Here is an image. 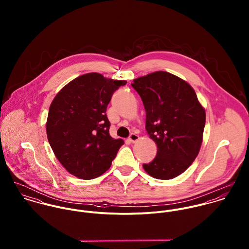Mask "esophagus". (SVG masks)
<instances>
[{
    "label": "esophagus",
    "instance_id": "34e87169",
    "mask_svg": "<svg viewBox=\"0 0 249 249\" xmlns=\"http://www.w3.org/2000/svg\"><path fill=\"white\" fill-rule=\"evenodd\" d=\"M128 139H129V141L131 142H137L139 140V136L137 134H135V133H131Z\"/></svg>",
    "mask_w": 249,
    "mask_h": 249
}]
</instances>
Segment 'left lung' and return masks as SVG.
<instances>
[{"label":"left lung","mask_w":249,"mask_h":249,"mask_svg":"<svg viewBox=\"0 0 249 249\" xmlns=\"http://www.w3.org/2000/svg\"><path fill=\"white\" fill-rule=\"evenodd\" d=\"M142 99L145 129L157 144L156 157L143 164L157 179H173L196 158L205 126V110L192 86L168 71H154L133 80Z\"/></svg>","instance_id":"left-lung-1"}]
</instances>
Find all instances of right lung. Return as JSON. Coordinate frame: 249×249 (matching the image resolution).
Listing matches in <instances>:
<instances>
[{
	"label": "right lung",
	"instance_id": "right-lung-1",
	"mask_svg": "<svg viewBox=\"0 0 249 249\" xmlns=\"http://www.w3.org/2000/svg\"><path fill=\"white\" fill-rule=\"evenodd\" d=\"M125 80L98 72L82 74L53 99L46 124L48 140L61 165L76 178H99L110 168L122 139L109 135L107 108L113 93Z\"/></svg>",
	"mask_w": 249,
	"mask_h": 249
}]
</instances>
